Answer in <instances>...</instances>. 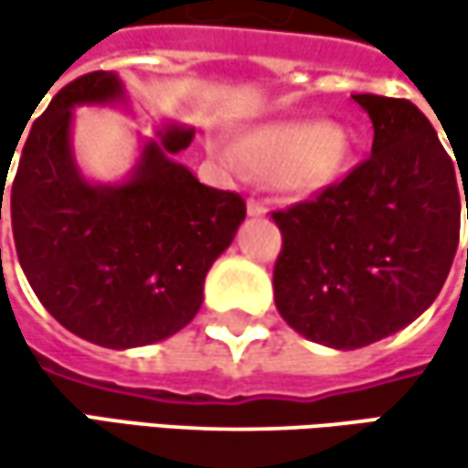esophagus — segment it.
<instances>
[{
    "mask_svg": "<svg viewBox=\"0 0 468 468\" xmlns=\"http://www.w3.org/2000/svg\"><path fill=\"white\" fill-rule=\"evenodd\" d=\"M246 211H249V217H257V219L268 214L265 203H262V200H257V197H249V203H246Z\"/></svg>",
    "mask_w": 468,
    "mask_h": 468,
    "instance_id": "34e87169",
    "label": "esophagus"
}]
</instances>
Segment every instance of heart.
Here are the masks:
<instances>
[{
    "mask_svg": "<svg viewBox=\"0 0 468 468\" xmlns=\"http://www.w3.org/2000/svg\"><path fill=\"white\" fill-rule=\"evenodd\" d=\"M222 156L233 167L273 178L284 192L317 195L346 173L352 135L341 124L279 122L240 135Z\"/></svg>",
    "mask_w": 468,
    "mask_h": 468,
    "instance_id": "1",
    "label": "heart"
}]
</instances>
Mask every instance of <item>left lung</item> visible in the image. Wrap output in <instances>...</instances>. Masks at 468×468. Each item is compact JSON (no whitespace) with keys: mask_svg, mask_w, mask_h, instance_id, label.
<instances>
[{"mask_svg":"<svg viewBox=\"0 0 468 468\" xmlns=\"http://www.w3.org/2000/svg\"><path fill=\"white\" fill-rule=\"evenodd\" d=\"M352 100L371 116V156L312 200L271 214L282 230L276 309L333 349L374 344L420 317L458 249L461 188L468 208V162H452L410 100Z\"/></svg>","mask_w":468,"mask_h":468,"instance_id":"left-lung-1","label":"left lung"}]
</instances>
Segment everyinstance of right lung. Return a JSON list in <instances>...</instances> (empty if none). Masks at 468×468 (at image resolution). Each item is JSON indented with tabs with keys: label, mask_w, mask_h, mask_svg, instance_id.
<instances>
[{
	"label": "right lung",
	"mask_w": 468,
	"mask_h": 468,
	"mask_svg": "<svg viewBox=\"0 0 468 468\" xmlns=\"http://www.w3.org/2000/svg\"><path fill=\"white\" fill-rule=\"evenodd\" d=\"M119 97L122 83L105 69L58 89L21 133L10 189L16 251L35 295L67 330L111 349L154 344L189 325L208 268L246 217L238 192L200 184L173 159L192 130L145 143L127 184H89L69 154L72 108ZM10 162L0 165V219Z\"/></svg>",
	"instance_id": "add662e5"
}]
</instances>
